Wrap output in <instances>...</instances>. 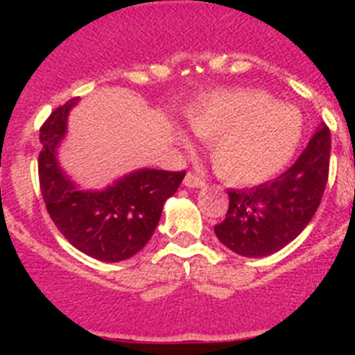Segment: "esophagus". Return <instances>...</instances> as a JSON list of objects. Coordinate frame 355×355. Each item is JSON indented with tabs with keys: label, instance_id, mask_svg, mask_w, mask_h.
<instances>
[{
	"label": "esophagus",
	"instance_id": "1",
	"mask_svg": "<svg viewBox=\"0 0 355 355\" xmlns=\"http://www.w3.org/2000/svg\"><path fill=\"white\" fill-rule=\"evenodd\" d=\"M184 185L189 189H202L206 184H204L202 178L198 177V175L187 173L184 178Z\"/></svg>",
	"mask_w": 355,
	"mask_h": 355
}]
</instances>
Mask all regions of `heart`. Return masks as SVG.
<instances>
[{
	"instance_id": "b5f03b06",
	"label": "heart",
	"mask_w": 355,
	"mask_h": 355,
	"mask_svg": "<svg viewBox=\"0 0 355 355\" xmlns=\"http://www.w3.org/2000/svg\"><path fill=\"white\" fill-rule=\"evenodd\" d=\"M187 121L209 142L218 177L237 187L264 184L284 171L306 132L297 106L256 89L204 96L189 106Z\"/></svg>"
}]
</instances>
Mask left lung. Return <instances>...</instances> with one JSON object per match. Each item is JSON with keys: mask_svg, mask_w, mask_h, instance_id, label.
I'll return each mask as SVG.
<instances>
[{"mask_svg": "<svg viewBox=\"0 0 355 355\" xmlns=\"http://www.w3.org/2000/svg\"><path fill=\"white\" fill-rule=\"evenodd\" d=\"M330 130L318 125L299 159L271 184L228 191L218 241L244 257H264L290 244L309 225L323 198L330 166Z\"/></svg>", "mask_w": 355, "mask_h": 355, "instance_id": "obj_1", "label": "left lung"}]
</instances>
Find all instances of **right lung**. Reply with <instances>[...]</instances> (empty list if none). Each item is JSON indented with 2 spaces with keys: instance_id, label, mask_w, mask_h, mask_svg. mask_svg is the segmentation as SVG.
Wrapping results in <instances>:
<instances>
[{
  "instance_id": "right-lung-1",
  "label": "right lung",
  "mask_w": 355,
  "mask_h": 355,
  "mask_svg": "<svg viewBox=\"0 0 355 355\" xmlns=\"http://www.w3.org/2000/svg\"><path fill=\"white\" fill-rule=\"evenodd\" d=\"M73 98L53 111L41 127L39 182L48 213L58 230L80 252L105 263L137 254L159 223L163 206L177 192L185 171L139 168L105 189H82L60 164Z\"/></svg>"
}]
</instances>
